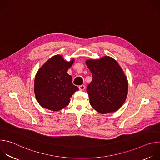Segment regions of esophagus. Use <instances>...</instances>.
<instances>
[{
  "label": "esophagus",
  "instance_id": "obj_1",
  "mask_svg": "<svg viewBox=\"0 0 160 160\" xmlns=\"http://www.w3.org/2000/svg\"><path fill=\"white\" fill-rule=\"evenodd\" d=\"M78 88H79V89H80V90H85V86L84 85H80V86L78 87Z\"/></svg>",
  "mask_w": 160,
  "mask_h": 160
}]
</instances>
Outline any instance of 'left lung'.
Wrapping results in <instances>:
<instances>
[{"mask_svg": "<svg viewBox=\"0 0 160 160\" xmlns=\"http://www.w3.org/2000/svg\"><path fill=\"white\" fill-rule=\"evenodd\" d=\"M92 80L87 86L90 104L101 114L115 112L126 100L127 79L117 61L109 56L86 61Z\"/></svg>", "mask_w": 160, "mask_h": 160, "instance_id": "left-lung-1", "label": "left lung"}]
</instances>
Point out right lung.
I'll return each mask as SVG.
<instances>
[{
	"instance_id": "1",
	"label": "right lung",
	"mask_w": 160,
	"mask_h": 160,
	"mask_svg": "<svg viewBox=\"0 0 160 160\" xmlns=\"http://www.w3.org/2000/svg\"><path fill=\"white\" fill-rule=\"evenodd\" d=\"M74 62L64 60L60 55L49 59L38 71L35 78L34 92L41 106L52 111H59L68 105L70 98L78 88L72 83L67 73Z\"/></svg>"
}]
</instances>
